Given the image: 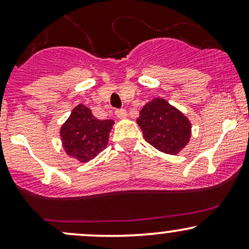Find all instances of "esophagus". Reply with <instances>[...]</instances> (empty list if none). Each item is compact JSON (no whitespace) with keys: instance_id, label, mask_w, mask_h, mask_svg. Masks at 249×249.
I'll return each instance as SVG.
<instances>
[{"instance_id":"esophagus-1","label":"esophagus","mask_w":249,"mask_h":249,"mask_svg":"<svg viewBox=\"0 0 249 249\" xmlns=\"http://www.w3.org/2000/svg\"><path fill=\"white\" fill-rule=\"evenodd\" d=\"M116 116L118 117L119 119H125L127 117L126 110H124V108H121V110H117L116 111Z\"/></svg>"}]
</instances>
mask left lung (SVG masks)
Masks as SVG:
<instances>
[{
  "label": "left lung",
  "instance_id": "1",
  "mask_svg": "<svg viewBox=\"0 0 249 249\" xmlns=\"http://www.w3.org/2000/svg\"><path fill=\"white\" fill-rule=\"evenodd\" d=\"M137 124L144 139L166 154H178L190 142L192 124L166 99L154 98L142 107Z\"/></svg>",
  "mask_w": 249,
  "mask_h": 249
}]
</instances>
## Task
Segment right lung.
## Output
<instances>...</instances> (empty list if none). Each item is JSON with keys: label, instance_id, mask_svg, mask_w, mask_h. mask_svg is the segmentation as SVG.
<instances>
[{"label": "right lung", "instance_id": "1", "mask_svg": "<svg viewBox=\"0 0 249 249\" xmlns=\"http://www.w3.org/2000/svg\"><path fill=\"white\" fill-rule=\"evenodd\" d=\"M113 124L112 119H97L90 108L78 104L59 128L63 150L79 162L90 161L107 146Z\"/></svg>", "mask_w": 249, "mask_h": 249}]
</instances>
